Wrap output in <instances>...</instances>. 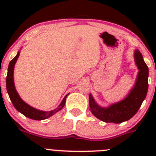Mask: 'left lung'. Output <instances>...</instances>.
Segmentation results:
<instances>
[{
  "label": "left lung",
  "mask_w": 156,
  "mask_h": 156,
  "mask_svg": "<svg viewBox=\"0 0 156 156\" xmlns=\"http://www.w3.org/2000/svg\"><path fill=\"white\" fill-rule=\"evenodd\" d=\"M134 59L139 69L134 87L126 98L122 101L103 108L97 105L92 95H89V105L92 114L105 122L122 123L131 119L139 110L145 100L148 90L149 69L139 50L134 51Z\"/></svg>",
  "instance_id": "1"
}]
</instances>
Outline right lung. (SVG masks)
Returning a JSON list of instances; mask_svg holds the SVG:
<instances>
[{
    "label": "right lung",
    "instance_id": "obj_1",
    "mask_svg": "<svg viewBox=\"0 0 156 156\" xmlns=\"http://www.w3.org/2000/svg\"><path fill=\"white\" fill-rule=\"evenodd\" d=\"M19 56H20V52L17 53V55L12 59L10 62L8 66V72H7V80H6V83H7V90L9 94V97L11 102L12 103L14 107L18 112H21L22 114L24 115L26 117L29 118L31 119H34V120H44L50 118L55 113L59 112V110L62 109L64 107L66 103V97L69 94H67L65 97L63 98L62 101L59 104V106L55 109L52 110V111L49 112H44V111H41V110L36 109V108L31 107L27 103H25L20 97L19 96L18 93H17L16 90L15 88V85H14V81H13V69L14 66H15L16 62L17 59H18Z\"/></svg>",
    "mask_w": 156,
    "mask_h": 156
}]
</instances>
